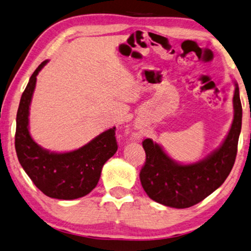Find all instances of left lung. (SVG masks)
<instances>
[{
	"mask_svg": "<svg viewBox=\"0 0 251 251\" xmlns=\"http://www.w3.org/2000/svg\"><path fill=\"white\" fill-rule=\"evenodd\" d=\"M233 121L218 149L207 158L190 164H180L151 139L143 140L146 162L140 181L147 195L155 202L172 208H189L199 203L227 179L235 163L241 131L242 108L239 88L235 84Z\"/></svg>",
	"mask_w": 251,
	"mask_h": 251,
	"instance_id": "8db88e82",
	"label": "left lung"
}]
</instances>
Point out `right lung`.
Listing matches in <instances>:
<instances>
[{
	"mask_svg": "<svg viewBox=\"0 0 251 251\" xmlns=\"http://www.w3.org/2000/svg\"><path fill=\"white\" fill-rule=\"evenodd\" d=\"M43 61L30 77L16 114L15 150L24 171L45 196L73 200L90 194L98 184L103 164L117 152L116 126L99 134L75 151L55 153L41 148L28 132V113L36 75Z\"/></svg>",
	"mask_w": 251,
	"mask_h": 251,
	"instance_id": "add662e5",
	"label": "right lung"
}]
</instances>
